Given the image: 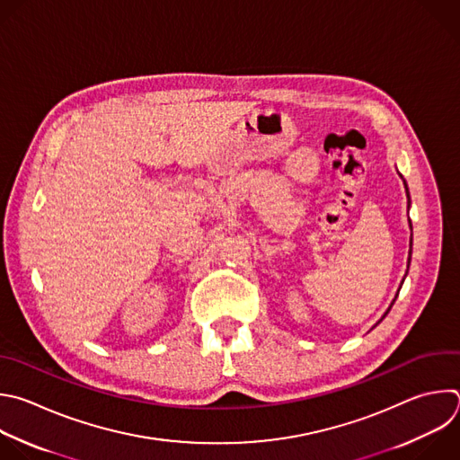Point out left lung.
Here are the masks:
<instances>
[{
	"mask_svg": "<svg viewBox=\"0 0 460 460\" xmlns=\"http://www.w3.org/2000/svg\"><path fill=\"white\" fill-rule=\"evenodd\" d=\"M404 186H406V182H404ZM406 195H408V188H406ZM408 200H410V195H408ZM410 227H411V222H410ZM410 247H411V240H410ZM410 254H411V249H410ZM392 305H394V303H392ZM388 313H390V309L386 311V314H388ZM386 314H385V316H386ZM385 316H383V318H385ZM383 318H381V320H383Z\"/></svg>",
	"mask_w": 460,
	"mask_h": 460,
	"instance_id": "obj_1",
	"label": "left lung"
}]
</instances>
